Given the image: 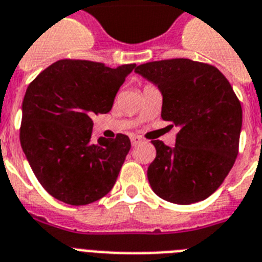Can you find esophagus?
Instances as JSON below:
<instances>
[{
	"instance_id": "esophagus-1",
	"label": "esophagus",
	"mask_w": 262,
	"mask_h": 262,
	"mask_svg": "<svg viewBox=\"0 0 262 262\" xmlns=\"http://www.w3.org/2000/svg\"><path fill=\"white\" fill-rule=\"evenodd\" d=\"M130 141H132V145L136 146V145H138V144H140V142L142 141V138L140 137V136L132 135V136H130Z\"/></svg>"
}]
</instances>
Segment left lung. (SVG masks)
Returning <instances> with one entry per match:
<instances>
[{"instance_id": "1", "label": "left lung", "mask_w": 262, "mask_h": 262, "mask_svg": "<svg viewBox=\"0 0 262 262\" xmlns=\"http://www.w3.org/2000/svg\"><path fill=\"white\" fill-rule=\"evenodd\" d=\"M135 72L159 87L161 118L179 129L175 146L153 140L148 167L153 192L176 205L205 201L234 165L242 107L233 87L214 66L190 59L140 64Z\"/></svg>"}]
</instances>
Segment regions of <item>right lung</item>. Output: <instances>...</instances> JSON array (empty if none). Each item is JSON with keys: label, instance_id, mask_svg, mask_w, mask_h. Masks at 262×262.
Masks as SVG:
<instances>
[{"label": "right lung", "instance_id": "obj_1", "mask_svg": "<svg viewBox=\"0 0 262 262\" xmlns=\"http://www.w3.org/2000/svg\"><path fill=\"white\" fill-rule=\"evenodd\" d=\"M136 64L117 69L89 60L55 61L28 86L20 142L44 190L72 206L101 199L114 186L130 140L91 142L93 117L113 107L117 91Z\"/></svg>", "mask_w": 262, "mask_h": 262}]
</instances>
